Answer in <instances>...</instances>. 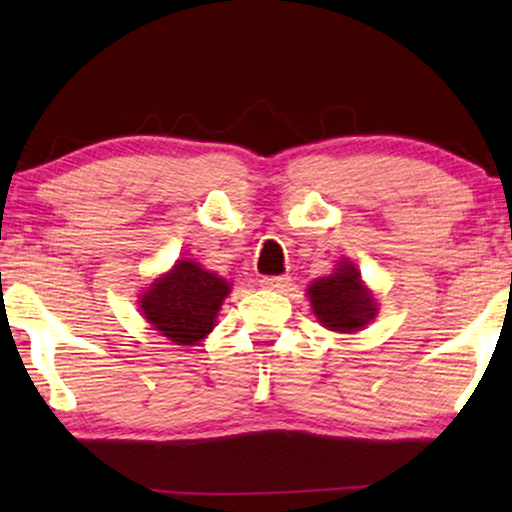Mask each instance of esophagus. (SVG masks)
Segmentation results:
<instances>
[{
	"label": "esophagus",
	"mask_w": 512,
	"mask_h": 512,
	"mask_svg": "<svg viewBox=\"0 0 512 512\" xmlns=\"http://www.w3.org/2000/svg\"><path fill=\"white\" fill-rule=\"evenodd\" d=\"M261 286L270 291H289L291 286V277L289 275H277V277H263Z\"/></svg>",
	"instance_id": "obj_1"
}]
</instances>
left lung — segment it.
<instances>
[{"mask_svg":"<svg viewBox=\"0 0 512 512\" xmlns=\"http://www.w3.org/2000/svg\"><path fill=\"white\" fill-rule=\"evenodd\" d=\"M307 296L321 326L338 333L361 331L377 314L373 293L361 282V272L349 261H340L333 275L314 279Z\"/></svg>","mask_w":512,"mask_h":512,"instance_id":"1","label":"left lung"}]
</instances>
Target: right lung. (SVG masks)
Returning a JSON list of instances; mask_svg holds the SVG:
<instances>
[{
  "mask_svg": "<svg viewBox=\"0 0 512 512\" xmlns=\"http://www.w3.org/2000/svg\"><path fill=\"white\" fill-rule=\"evenodd\" d=\"M230 293L226 279L195 261H177L139 298V310L153 331L177 345H195L212 333L216 314Z\"/></svg>",
  "mask_w": 512,
  "mask_h": 512,
  "instance_id": "obj_1",
  "label": "right lung"
}]
</instances>
